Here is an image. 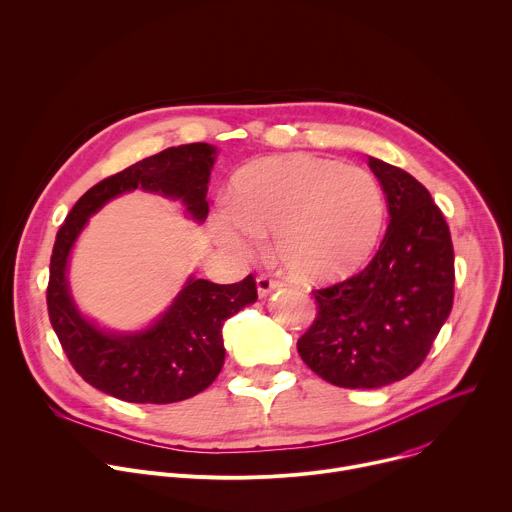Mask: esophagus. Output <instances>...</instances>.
I'll use <instances>...</instances> for the list:
<instances>
[{
  "instance_id": "obj_1",
  "label": "esophagus",
  "mask_w": 512,
  "mask_h": 512,
  "mask_svg": "<svg viewBox=\"0 0 512 512\" xmlns=\"http://www.w3.org/2000/svg\"><path fill=\"white\" fill-rule=\"evenodd\" d=\"M279 287H281V283L271 279V277H265V275L257 277V294H259V298H267L269 294H273V291H277Z\"/></svg>"
}]
</instances>
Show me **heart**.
<instances>
[{
    "instance_id": "obj_1",
    "label": "heart",
    "mask_w": 512,
    "mask_h": 512,
    "mask_svg": "<svg viewBox=\"0 0 512 512\" xmlns=\"http://www.w3.org/2000/svg\"><path fill=\"white\" fill-rule=\"evenodd\" d=\"M383 223L385 194L369 170L287 154L235 174L216 235L227 249L249 257L261 235L271 233L273 255L287 273L332 281L369 261Z\"/></svg>"
}]
</instances>
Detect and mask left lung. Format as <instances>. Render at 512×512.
I'll use <instances>...</instances> for the list:
<instances>
[{"label": "left lung", "instance_id": "obj_1", "mask_svg": "<svg viewBox=\"0 0 512 512\" xmlns=\"http://www.w3.org/2000/svg\"><path fill=\"white\" fill-rule=\"evenodd\" d=\"M389 210L385 239L358 275L316 289L298 352L324 381L377 389L409 377L454 302V247L442 210L411 174L369 156Z\"/></svg>", "mask_w": 512, "mask_h": 512}]
</instances>
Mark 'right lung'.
<instances>
[{
  "label": "right lung",
  "mask_w": 512,
  "mask_h": 512,
  "mask_svg": "<svg viewBox=\"0 0 512 512\" xmlns=\"http://www.w3.org/2000/svg\"><path fill=\"white\" fill-rule=\"evenodd\" d=\"M218 150L186 143L145 158L87 190L56 235L46 291L50 324L75 371L95 389L127 403H176L212 385L225 364L223 326L255 304V279L218 285L188 275L170 306L148 326L113 330L89 318L72 298L70 255L89 218L113 198L143 190L180 202L202 225L208 182Z\"/></svg>",
  "instance_id": "obj_1"
}]
</instances>
